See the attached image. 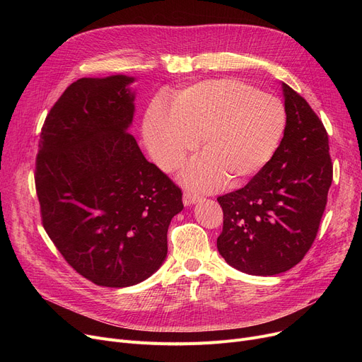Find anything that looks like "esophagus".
<instances>
[{"label":"esophagus","mask_w":362,"mask_h":362,"mask_svg":"<svg viewBox=\"0 0 362 362\" xmlns=\"http://www.w3.org/2000/svg\"><path fill=\"white\" fill-rule=\"evenodd\" d=\"M199 199H201V197H199V195H197V194H194V192H189V191H186V192L183 194V204H185V205H192V204H197Z\"/></svg>","instance_id":"esophagus-1"}]
</instances>
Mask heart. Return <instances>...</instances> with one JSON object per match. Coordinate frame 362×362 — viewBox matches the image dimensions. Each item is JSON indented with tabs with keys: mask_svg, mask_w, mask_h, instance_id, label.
<instances>
[{
	"mask_svg": "<svg viewBox=\"0 0 362 362\" xmlns=\"http://www.w3.org/2000/svg\"><path fill=\"white\" fill-rule=\"evenodd\" d=\"M286 129V110L272 93L233 79L204 81L176 93L171 108L154 101L144 119L152 158L179 168L204 136L205 154L189 163L183 180L211 191L229 179L255 176L274 156Z\"/></svg>",
	"mask_w": 362,
	"mask_h": 362,
	"instance_id": "obj_1",
	"label": "heart"
}]
</instances>
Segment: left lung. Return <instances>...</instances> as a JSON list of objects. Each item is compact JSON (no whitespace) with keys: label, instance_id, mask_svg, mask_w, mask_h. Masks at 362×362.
<instances>
[{"label":"left lung","instance_id":"left-lung-1","mask_svg":"<svg viewBox=\"0 0 362 362\" xmlns=\"http://www.w3.org/2000/svg\"><path fill=\"white\" fill-rule=\"evenodd\" d=\"M286 129L272 160L248 185L218 197L227 264L252 276L288 272L317 236L333 180L329 136L310 104L281 83Z\"/></svg>","mask_w":362,"mask_h":362}]
</instances>
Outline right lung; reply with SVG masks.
Returning a JSON list of instances; mask_svg holds the SVG:
<instances>
[{
  "mask_svg": "<svg viewBox=\"0 0 362 362\" xmlns=\"http://www.w3.org/2000/svg\"><path fill=\"white\" fill-rule=\"evenodd\" d=\"M135 81L124 74L73 82L48 112L35 186L44 229L69 265L98 286L126 288L167 257L182 191L127 132Z\"/></svg>",
  "mask_w": 362,
  "mask_h": 362,
  "instance_id": "1",
  "label": "right lung"
}]
</instances>
